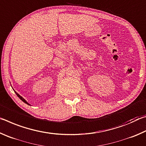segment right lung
<instances>
[{
    "instance_id": "obj_1",
    "label": "right lung",
    "mask_w": 146,
    "mask_h": 146,
    "mask_svg": "<svg viewBox=\"0 0 146 146\" xmlns=\"http://www.w3.org/2000/svg\"><path fill=\"white\" fill-rule=\"evenodd\" d=\"M15 93H16V95H17V97H19V98H20V99H21V100H23V102H24V103H26V104H28V105H29V106H31L30 104H28V102H27V101H26V100L25 99H24V98H23V97H21V96L19 95V94H18V93H17L16 92V91H15Z\"/></svg>"
}]
</instances>
